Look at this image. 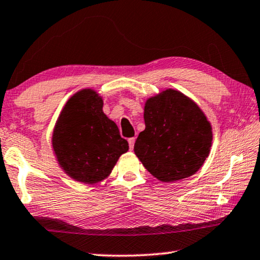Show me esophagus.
<instances>
[{
    "label": "esophagus",
    "mask_w": 260,
    "mask_h": 260,
    "mask_svg": "<svg viewBox=\"0 0 260 260\" xmlns=\"http://www.w3.org/2000/svg\"><path fill=\"white\" fill-rule=\"evenodd\" d=\"M128 143H129V149L132 150L134 148V143H135V138H129L128 139Z\"/></svg>",
    "instance_id": "obj_1"
}]
</instances>
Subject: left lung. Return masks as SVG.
Here are the masks:
<instances>
[{
	"mask_svg": "<svg viewBox=\"0 0 260 260\" xmlns=\"http://www.w3.org/2000/svg\"><path fill=\"white\" fill-rule=\"evenodd\" d=\"M146 128L134 151L160 182L186 178L199 170L212 146V127L203 111L182 92L168 89L147 101Z\"/></svg>",
	"mask_w": 260,
	"mask_h": 260,
	"instance_id": "obj_1",
	"label": "left lung"
}]
</instances>
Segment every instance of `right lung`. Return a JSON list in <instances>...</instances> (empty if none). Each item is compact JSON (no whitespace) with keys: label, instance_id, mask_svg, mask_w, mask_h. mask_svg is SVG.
<instances>
[{"label":"right lung","instance_id":"right-lung-1","mask_svg":"<svg viewBox=\"0 0 260 260\" xmlns=\"http://www.w3.org/2000/svg\"><path fill=\"white\" fill-rule=\"evenodd\" d=\"M53 149L66 174L84 184L106 178L128 150L118 126L103 112V100L84 89L67 102L53 132Z\"/></svg>","mask_w":260,"mask_h":260}]
</instances>
